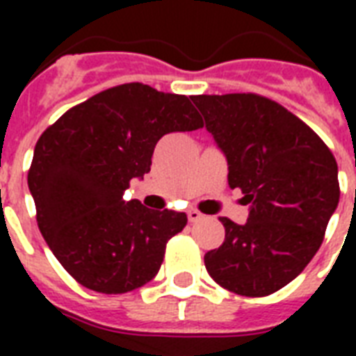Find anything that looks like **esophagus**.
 I'll use <instances>...</instances> for the list:
<instances>
[{"label":"esophagus","instance_id":"34e87169","mask_svg":"<svg viewBox=\"0 0 356 356\" xmlns=\"http://www.w3.org/2000/svg\"><path fill=\"white\" fill-rule=\"evenodd\" d=\"M186 214H188V220H190V222H192V223H194V222H200L201 218H203V214H201V212L197 211V209H190V211L186 212Z\"/></svg>","mask_w":356,"mask_h":356}]
</instances>
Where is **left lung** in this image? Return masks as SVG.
<instances>
[{
  "instance_id": "obj_1",
  "label": "left lung",
  "mask_w": 356,
  "mask_h": 356,
  "mask_svg": "<svg viewBox=\"0 0 356 356\" xmlns=\"http://www.w3.org/2000/svg\"><path fill=\"white\" fill-rule=\"evenodd\" d=\"M207 131L225 153L229 186L251 205L248 222L220 218L225 240L205 254L229 292L264 298L307 268L340 200L338 164L296 114L259 94L194 96Z\"/></svg>"
}]
</instances>
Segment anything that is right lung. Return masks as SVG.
<instances>
[{"label":"right lung","mask_w":356,"mask_h":356,"mask_svg":"<svg viewBox=\"0 0 356 356\" xmlns=\"http://www.w3.org/2000/svg\"><path fill=\"white\" fill-rule=\"evenodd\" d=\"M203 120L186 96L125 83L75 105L40 134L27 173L36 223L63 268L85 288L125 293L159 273L184 212L125 201L151 170L156 142Z\"/></svg>","instance_id":"1"}]
</instances>
